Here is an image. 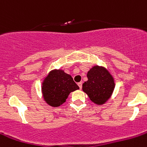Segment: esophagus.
<instances>
[{"instance_id":"1","label":"esophagus","mask_w":147,"mask_h":147,"mask_svg":"<svg viewBox=\"0 0 147 147\" xmlns=\"http://www.w3.org/2000/svg\"><path fill=\"white\" fill-rule=\"evenodd\" d=\"M78 86H79L80 89H82V82H78Z\"/></svg>"}]
</instances>
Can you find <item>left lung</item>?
I'll return each instance as SVG.
<instances>
[{
  "instance_id": "left-lung-1",
  "label": "left lung",
  "mask_w": 147,
  "mask_h": 147,
  "mask_svg": "<svg viewBox=\"0 0 147 147\" xmlns=\"http://www.w3.org/2000/svg\"><path fill=\"white\" fill-rule=\"evenodd\" d=\"M88 81L82 84V90L98 105L105 103L113 93L115 83L112 75L105 68L94 66L87 74Z\"/></svg>"
}]
</instances>
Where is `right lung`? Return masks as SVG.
Listing matches in <instances>:
<instances>
[{"label": "right lung", "instance_id": "obj_1", "mask_svg": "<svg viewBox=\"0 0 147 147\" xmlns=\"http://www.w3.org/2000/svg\"><path fill=\"white\" fill-rule=\"evenodd\" d=\"M79 89L71 75L61 69L51 71L42 83V90L47 103L57 107L66 101L71 92Z\"/></svg>", "mask_w": 147, "mask_h": 147}]
</instances>
